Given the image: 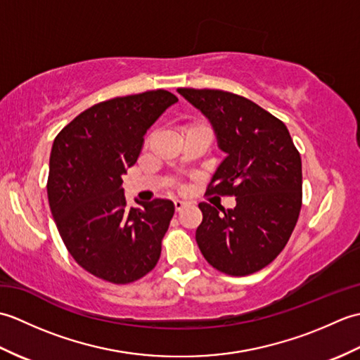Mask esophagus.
Returning a JSON list of instances; mask_svg holds the SVG:
<instances>
[{
  "mask_svg": "<svg viewBox=\"0 0 360 360\" xmlns=\"http://www.w3.org/2000/svg\"><path fill=\"white\" fill-rule=\"evenodd\" d=\"M184 207H186V202H184V201H179V200L174 201V209H176V212H181Z\"/></svg>",
  "mask_w": 360,
  "mask_h": 360,
  "instance_id": "esophagus-1",
  "label": "esophagus"
}]
</instances>
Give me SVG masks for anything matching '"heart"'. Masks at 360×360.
Listing matches in <instances>:
<instances>
[{
    "label": "heart",
    "mask_w": 360,
    "mask_h": 360,
    "mask_svg": "<svg viewBox=\"0 0 360 360\" xmlns=\"http://www.w3.org/2000/svg\"><path fill=\"white\" fill-rule=\"evenodd\" d=\"M198 128H207V125H204V124H190V125L186 127L184 133L188 131V129H198Z\"/></svg>",
    "instance_id": "obj_1"
}]
</instances>
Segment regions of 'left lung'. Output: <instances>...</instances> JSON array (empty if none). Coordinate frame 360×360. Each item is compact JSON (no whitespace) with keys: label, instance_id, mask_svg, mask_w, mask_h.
<instances>
[{"label":"left lung","instance_id":"8db88e82","mask_svg":"<svg viewBox=\"0 0 360 360\" xmlns=\"http://www.w3.org/2000/svg\"><path fill=\"white\" fill-rule=\"evenodd\" d=\"M209 117L227 153L205 195L235 196L221 212L200 202L196 243L210 266L233 277L263 269L285 249L302 209V158L286 125L249 98L179 88Z\"/></svg>","mask_w":360,"mask_h":360}]
</instances>
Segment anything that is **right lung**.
I'll return each mask as SVG.
<instances>
[{"instance_id":"right-lung-1","label":"right lung","mask_w":360,"mask_h":360,"mask_svg":"<svg viewBox=\"0 0 360 360\" xmlns=\"http://www.w3.org/2000/svg\"><path fill=\"white\" fill-rule=\"evenodd\" d=\"M174 102L165 89L114 97L80 112L53 139L46 186L52 217L68 252L97 278L128 285L158 264L174 205L153 200L128 209L122 174Z\"/></svg>"}]
</instances>
